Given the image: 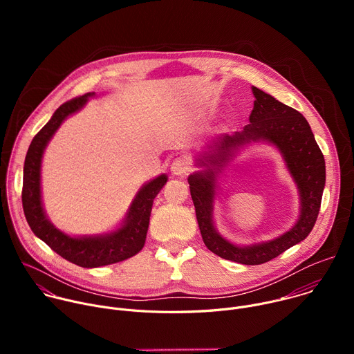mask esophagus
<instances>
[{"instance_id": "esophagus-1", "label": "esophagus", "mask_w": 354, "mask_h": 354, "mask_svg": "<svg viewBox=\"0 0 354 354\" xmlns=\"http://www.w3.org/2000/svg\"><path fill=\"white\" fill-rule=\"evenodd\" d=\"M171 171L174 175L176 176H182L186 175L190 171V160L185 156H180L178 158H175L171 164Z\"/></svg>"}]
</instances>
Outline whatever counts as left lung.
Instances as JSON below:
<instances>
[{
  "mask_svg": "<svg viewBox=\"0 0 354 354\" xmlns=\"http://www.w3.org/2000/svg\"><path fill=\"white\" fill-rule=\"evenodd\" d=\"M255 95L249 124L232 136L224 134L207 144L198 165L207 169L187 178L196 218L205 245L227 261L242 265H262L295 243L306 239L315 225L325 187V160L307 119L272 95L252 86ZM268 140L282 153L301 197V212L295 227L279 239L249 247H238L223 239L214 228L212 207L215 176L241 146Z\"/></svg>",
  "mask_w": 354,
  "mask_h": 354,
  "instance_id": "obj_1",
  "label": "left lung"
}]
</instances>
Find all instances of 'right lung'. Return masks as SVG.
I'll return each instance as SVG.
<instances>
[{
    "label": "right lung",
    "instance_id": "right-lung-1",
    "mask_svg": "<svg viewBox=\"0 0 354 354\" xmlns=\"http://www.w3.org/2000/svg\"><path fill=\"white\" fill-rule=\"evenodd\" d=\"M93 92L63 104L43 129L33 137L24 165L22 206L33 234L46 242L56 254L81 268H99L126 261L142 249L156 196L167 183V175L145 183L136 194L120 228L104 235L70 236L48 221L40 193V167L44 148L60 124L78 112Z\"/></svg>",
    "mask_w": 354,
    "mask_h": 354
}]
</instances>
